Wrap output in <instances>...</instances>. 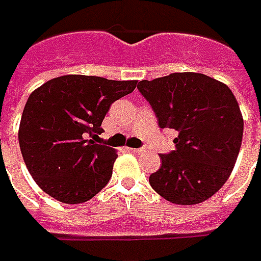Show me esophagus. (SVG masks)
<instances>
[{
    "mask_svg": "<svg viewBox=\"0 0 261 261\" xmlns=\"http://www.w3.org/2000/svg\"><path fill=\"white\" fill-rule=\"evenodd\" d=\"M129 150L132 151V153H140V151H142V149H135V147H130Z\"/></svg>",
    "mask_w": 261,
    "mask_h": 261,
    "instance_id": "obj_1",
    "label": "esophagus"
}]
</instances>
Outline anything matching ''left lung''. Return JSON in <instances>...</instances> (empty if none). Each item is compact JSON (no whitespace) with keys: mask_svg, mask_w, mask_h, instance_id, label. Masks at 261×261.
Masks as SVG:
<instances>
[{"mask_svg":"<svg viewBox=\"0 0 261 261\" xmlns=\"http://www.w3.org/2000/svg\"><path fill=\"white\" fill-rule=\"evenodd\" d=\"M159 126L177 130L175 150L160 154L162 166L149 177L151 188L173 204L194 205L218 193L239 154L243 118L226 84L201 73L142 80Z\"/></svg>","mask_w":261,"mask_h":261,"instance_id":"1","label":"left lung"}]
</instances>
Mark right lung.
<instances>
[{"mask_svg":"<svg viewBox=\"0 0 261 261\" xmlns=\"http://www.w3.org/2000/svg\"><path fill=\"white\" fill-rule=\"evenodd\" d=\"M136 84L70 74L46 81L29 95L18 139L28 171L46 194L63 204H81L108 184L118 154L88 136L102 134L112 102Z\"/></svg>","mask_w":261,"mask_h":261,"instance_id":"add662e5","label":"right lung"}]
</instances>
